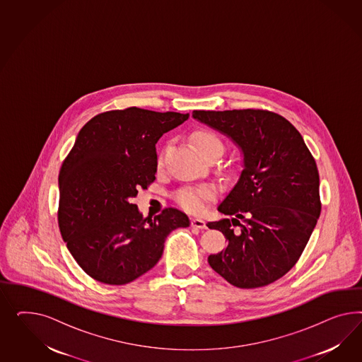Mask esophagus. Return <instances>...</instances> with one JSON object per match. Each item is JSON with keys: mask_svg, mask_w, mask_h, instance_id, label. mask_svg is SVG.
<instances>
[{"mask_svg": "<svg viewBox=\"0 0 362 362\" xmlns=\"http://www.w3.org/2000/svg\"><path fill=\"white\" fill-rule=\"evenodd\" d=\"M191 226H192L194 228H200V230L207 228L206 221L203 219H200V218H192V219H191Z\"/></svg>", "mask_w": 362, "mask_h": 362, "instance_id": "1", "label": "esophagus"}]
</instances>
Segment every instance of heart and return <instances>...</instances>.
Returning <instances> with one entry per match:
<instances>
[{
    "label": "heart",
    "instance_id": "b5f03b06",
    "mask_svg": "<svg viewBox=\"0 0 362 362\" xmlns=\"http://www.w3.org/2000/svg\"><path fill=\"white\" fill-rule=\"evenodd\" d=\"M192 142L197 146L199 153L202 155L218 150L223 151V142L220 139L219 135L209 130H199L192 135ZM156 163L158 165L163 163V151H159L156 156ZM216 197V188L212 185H203L199 187H188L183 188L176 194V202L180 207L199 214L203 209H206L209 200H212Z\"/></svg>",
    "mask_w": 362,
    "mask_h": 362
}]
</instances>
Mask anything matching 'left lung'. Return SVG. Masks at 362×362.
Masks as SVG:
<instances>
[{
  "instance_id": "8db88e82",
  "label": "left lung",
  "mask_w": 362,
  "mask_h": 362,
  "mask_svg": "<svg viewBox=\"0 0 362 362\" xmlns=\"http://www.w3.org/2000/svg\"><path fill=\"white\" fill-rule=\"evenodd\" d=\"M192 117L230 136L244 155L240 177L218 207L232 218L207 223L228 241L209 255V265L238 288L271 284L297 263L316 227V160L296 127L272 111L194 110Z\"/></svg>"
}]
</instances>
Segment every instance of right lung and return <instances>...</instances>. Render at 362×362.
Wrapping results in <instances>:
<instances>
[{
    "label": "right lung",
    "instance_id": "obj_1",
    "mask_svg": "<svg viewBox=\"0 0 362 362\" xmlns=\"http://www.w3.org/2000/svg\"><path fill=\"white\" fill-rule=\"evenodd\" d=\"M188 117L127 107L98 114L81 129L58 176V226L67 250L94 280L132 283L159 262L170 232L189 226L179 209L143 219L132 203L155 180V144Z\"/></svg>",
    "mask_w": 362,
    "mask_h": 362
}]
</instances>
